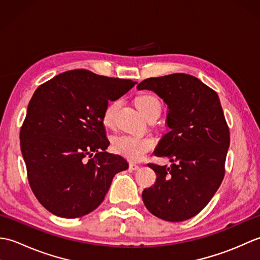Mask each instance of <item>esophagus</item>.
Here are the masks:
<instances>
[{
  "instance_id": "34e87169",
  "label": "esophagus",
  "mask_w": 260,
  "mask_h": 260,
  "mask_svg": "<svg viewBox=\"0 0 260 260\" xmlns=\"http://www.w3.org/2000/svg\"><path fill=\"white\" fill-rule=\"evenodd\" d=\"M139 169H140V165L134 164V163H129V170H132V171H137Z\"/></svg>"
}]
</instances>
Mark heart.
<instances>
[{"label": "heart", "mask_w": 260, "mask_h": 260, "mask_svg": "<svg viewBox=\"0 0 260 260\" xmlns=\"http://www.w3.org/2000/svg\"><path fill=\"white\" fill-rule=\"evenodd\" d=\"M136 107L140 112L146 116L153 110L161 109V104L158 99L153 95H142L136 98ZM118 106V102L109 103L103 114V123L106 126H112L114 121V115L116 108ZM155 145V141L151 136H140V135H119L113 139L112 148L115 153L126 157L129 161H141Z\"/></svg>", "instance_id": "obj_1"}]
</instances>
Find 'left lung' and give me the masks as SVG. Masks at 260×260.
<instances>
[{"label":"left lung","mask_w":260,"mask_h":260,"mask_svg":"<svg viewBox=\"0 0 260 260\" xmlns=\"http://www.w3.org/2000/svg\"><path fill=\"white\" fill-rule=\"evenodd\" d=\"M137 89L152 90L168 105L170 132L154 154L172 163L148 164L156 181L143 191V202L159 219L184 221L207 206L223 180L230 134L221 104L213 89L186 74L148 78Z\"/></svg>","instance_id":"1"}]
</instances>
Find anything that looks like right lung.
Returning a JSON list of instances; mask_svg holds the SVG:
<instances>
[{
	"label": "right lung",
	"mask_w": 260,
	"mask_h": 260,
	"mask_svg": "<svg viewBox=\"0 0 260 260\" xmlns=\"http://www.w3.org/2000/svg\"><path fill=\"white\" fill-rule=\"evenodd\" d=\"M135 84L76 69L33 93L21 152L32 192L48 211L68 219L88 214L103 202L115 174L128 169L123 156L106 152L103 114Z\"/></svg>",
	"instance_id": "right-lung-1"
}]
</instances>
